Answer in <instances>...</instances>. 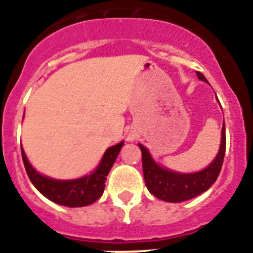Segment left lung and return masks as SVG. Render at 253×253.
I'll return each mask as SVG.
<instances>
[{
  "mask_svg": "<svg viewBox=\"0 0 253 253\" xmlns=\"http://www.w3.org/2000/svg\"><path fill=\"white\" fill-rule=\"evenodd\" d=\"M201 81L207 82L206 77L201 72H197ZM143 156V172L146 188L156 198L166 202H184L192 199L197 195L202 194L216 181L218 173L221 171L224 162L225 148H226V136H225V125L221 131V145L215 161L203 171L195 173H176L169 169L156 165L150 157L149 152L139 144Z\"/></svg>",
  "mask_w": 253,
  "mask_h": 253,
  "instance_id": "8db88e82",
  "label": "left lung"
}]
</instances>
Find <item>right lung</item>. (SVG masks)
Instances as JSON below:
<instances>
[{
	"label": "right lung",
	"instance_id": "1",
	"mask_svg": "<svg viewBox=\"0 0 253 253\" xmlns=\"http://www.w3.org/2000/svg\"><path fill=\"white\" fill-rule=\"evenodd\" d=\"M122 145L123 141H121L120 144L109 148L104 154L96 171H94L91 175L84 176L82 179L67 180V181L48 179V177L40 175L29 165L23 148L22 158L29 180L36 186L38 192L43 194L46 198L61 206L84 207V206H88L91 203L96 202L97 199L103 195L107 176L109 173L110 169L113 167Z\"/></svg>",
	"mask_w": 253,
	"mask_h": 253
}]
</instances>
